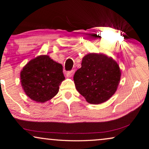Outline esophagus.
<instances>
[{
    "instance_id": "obj_1",
    "label": "esophagus",
    "mask_w": 149,
    "mask_h": 149,
    "mask_svg": "<svg viewBox=\"0 0 149 149\" xmlns=\"http://www.w3.org/2000/svg\"><path fill=\"white\" fill-rule=\"evenodd\" d=\"M74 73V70H71V71H69L67 72V76L68 77H71L72 76V75Z\"/></svg>"
}]
</instances>
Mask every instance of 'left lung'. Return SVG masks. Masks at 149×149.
<instances>
[{"label":"left lung","instance_id":"left-lung-1","mask_svg":"<svg viewBox=\"0 0 149 149\" xmlns=\"http://www.w3.org/2000/svg\"><path fill=\"white\" fill-rule=\"evenodd\" d=\"M82 67L73 76L77 91L86 102L100 104L116 92L120 70L116 61L102 54H88L82 58Z\"/></svg>","mask_w":149,"mask_h":149}]
</instances>
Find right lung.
<instances>
[{
	"label": "right lung",
	"mask_w": 149,
	"mask_h": 149,
	"mask_svg": "<svg viewBox=\"0 0 149 149\" xmlns=\"http://www.w3.org/2000/svg\"><path fill=\"white\" fill-rule=\"evenodd\" d=\"M22 86L28 97L44 103L54 97L65 80L63 66L47 55L29 61L20 73Z\"/></svg>",
	"instance_id": "right-lung-1"
}]
</instances>
